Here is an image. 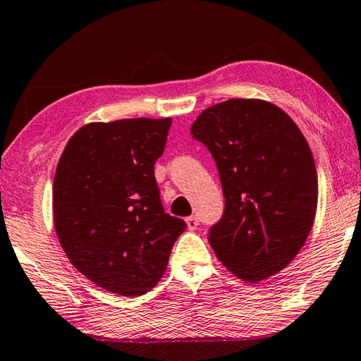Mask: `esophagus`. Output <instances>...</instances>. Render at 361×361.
Listing matches in <instances>:
<instances>
[{
	"label": "esophagus",
	"instance_id": "1",
	"mask_svg": "<svg viewBox=\"0 0 361 361\" xmlns=\"http://www.w3.org/2000/svg\"><path fill=\"white\" fill-rule=\"evenodd\" d=\"M185 223H187L188 231H195L198 227V218L197 216H190V218L185 219Z\"/></svg>",
	"mask_w": 361,
	"mask_h": 361
}]
</instances>
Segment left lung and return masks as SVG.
<instances>
[{"label": "left lung", "instance_id": "1", "mask_svg": "<svg viewBox=\"0 0 361 361\" xmlns=\"http://www.w3.org/2000/svg\"><path fill=\"white\" fill-rule=\"evenodd\" d=\"M218 168L224 213L208 240L227 269L248 282L279 273L300 252L318 204L314 159L300 129L263 99L204 109L190 129Z\"/></svg>", "mask_w": 361, "mask_h": 361}]
</instances>
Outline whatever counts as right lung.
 Wrapping results in <instances>:
<instances>
[{"label": "right lung", "mask_w": 361, "mask_h": 361, "mask_svg": "<svg viewBox=\"0 0 361 361\" xmlns=\"http://www.w3.org/2000/svg\"><path fill=\"white\" fill-rule=\"evenodd\" d=\"M169 127L171 118L87 124L71 137L54 174L61 247L77 271L118 295L152 290L187 227L164 212L154 179Z\"/></svg>", "instance_id": "1"}]
</instances>
